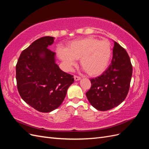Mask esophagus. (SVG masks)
I'll list each match as a JSON object with an SVG mask.
<instances>
[{
	"mask_svg": "<svg viewBox=\"0 0 149 149\" xmlns=\"http://www.w3.org/2000/svg\"><path fill=\"white\" fill-rule=\"evenodd\" d=\"M74 79L75 81H79V80L81 79V78L79 77V76H78L74 75Z\"/></svg>",
	"mask_w": 149,
	"mask_h": 149,
	"instance_id": "esophagus-1",
	"label": "esophagus"
}]
</instances>
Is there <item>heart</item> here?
<instances>
[{
    "instance_id": "1",
    "label": "heart",
    "mask_w": 149,
    "mask_h": 149,
    "mask_svg": "<svg viewBox=\"0 0 149 149\" xmlns=\"http://www.w3.org/2000/svg\"><path fill=\"white\" fill-rule=\"evenodd\" d=\"M112 54L111 43L89 37L74 40L66 49H59L58 55L67 68L80 59V65L86 73L91 76L101 74L107 68Z\"/></svg>"
}]
</instances>
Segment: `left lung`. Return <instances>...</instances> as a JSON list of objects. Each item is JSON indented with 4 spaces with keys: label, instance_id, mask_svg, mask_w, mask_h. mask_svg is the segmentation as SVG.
<instances>
[{
    "label": "left lung",
    "instance_id": "1",
    "mask_svg": "<svg viewBox=\"0 0 149 149\" xmlns=\"http://www.w3.org/2000/svg\"><path fill=\"white\" fill-rule=\"evenodd\" d=\"M113 56L108 68L100 76L90 79L91 87L86 95L90 104L101 111L119 105L127 96L132 66L125 49L114 42Z\"/></svg>",
    "mask_w": 149,
    "mask_h": 149
}]
</instances>
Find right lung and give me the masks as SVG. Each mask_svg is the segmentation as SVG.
<instances>
[{"label": "right lung", "mask_w": 149, "mask_h": 149, "mask_svg": "<svg viewBox=\"0 0 149 149\" xmlns=\"http://www.w3.org/2000/svg\"><path fill=\"white\" fill-rule=\"evenodd\" d=\"M53 42L52 37L35 40L22 51L16 65L20 96L42 112H51L59 107L68 88L74 82L73 76L61 70L55 63V53L48 48Z\"/></svg>", "instance_id": "add662e5"}]
</instances>
